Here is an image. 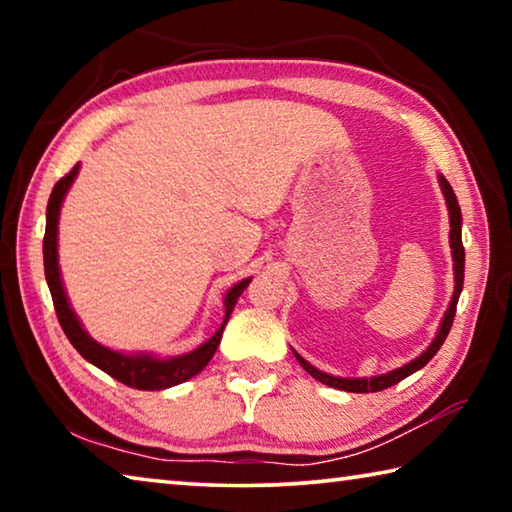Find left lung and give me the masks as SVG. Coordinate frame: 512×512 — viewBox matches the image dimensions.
Returning a JSON list of instances; mask_svg holds the SVG:
<instances>
[{"instance_id": "8db88e82", "label": "left lung", "mask_w": 512, "mask_h": 512, "mask_svg": "<svg viewBox=\"0 0 512 512\" xmlns=\"http://www.w3.org/2000/svg\"><path fill=\"white\" fill-rule=\"evenodd\" d=\"M438 183H440V192L445 196V203H447V210H449V246H452V259H454V293H452V302H449V307L445 311L443 320H440V327L436 336H433V341L429 343V348L424 350L420 357H415L413 361L404 363L402 368H395L391 372H386V375H375V377H334V375H327V372L318 370L316 366H311L309 361H305L300 357V354L293 350L296 354V359L302 368H305L311 377L318 379L320 384L325 386H332V388H339V391L345 393H377V391H384V388H391L395 386L397 381L406 379L413 372H418L420 368L427 366V363L433 359V354L440 350V345L445 343L449 329H452L454 323V316H456V305H458V296H461L463 291V277H465V248H463V239H461V228H463V216H461V207H458L456 201V194L452 185L447 183L445 176H438Z\"/></svg>"}]
</instances>
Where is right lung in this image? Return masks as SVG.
I'll list each match as a JSON object with an SVG mask.
<instances>
[{"label": "right lung", "instance_id": "right-lung-1", "mask_svg": "<svg viewBox=\"0 0 512 512\" xmlns=\"http://www.w3.org/2000/svg\"><path fill=\"white\" fill-rule=\"evenodd\" d=\"M79 167H76L67 173L65 178H60L58 183L51 189L49 203H47V228H45V241H42V255H45V277L51 291V298H54V307H56V316L60 320V327H63L65 336L69 343L79 350L81 357L85 361H90L92 366H97L99 370L108 372L112 379L121 381V384L137 388V391H164V388L178 386L183 381L192 379L198 375L210 359L214 357L216 348H219L221 336H223V327L228 323V318L235 309L237 300L244 289L250 284L253 277H246V280L237 282L235 287L228 289L223 298V307H225V318L221 327L216 329V334L212 339H207L203 345H198L196 350L178 354V357H155L151 352H119V350H110L106 345H101L99 341H94L92 336L85 332L83 323L76 316V311L72 309L67 300V293L63 287V277H60V266H58V219H60V207H63L65 196L72 187L74 178L79 176Z\"/></svg>", "mask_w": 512, "mask_h": 512}]
</instances>
